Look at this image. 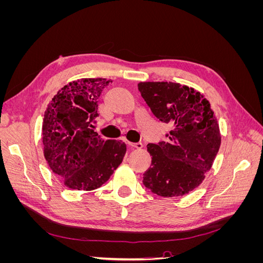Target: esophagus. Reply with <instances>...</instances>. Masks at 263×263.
<instances>
[{"label":"esophagus","mask_w":263,"mask_h":263,"mask_svg":"<svg viewBox=\"0 0 263 263\" xmlns=\"http://www.w3.org/2000/svg\"><path fill=\"white\" fill-rule=\"evenodd\" d=\"M126 144L133 147V148H137V149H140L142 148V144L141 142H130V141H126Z\"/></svg>","instance_id":"1"}]
</instances>
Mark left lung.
Masks as SVG:
<instances>
[{
    "instance_id": "8db88e82",
    "label": "left lung",
    "mask_w": 263,
    "mask_h": 263,
    "mask_svg": "<svg viewBox=\"0 0 263 263\" xmlns=\"http://www.w3.org/2000/svg\"><path fill=\"white\" fill-rule=\"evenodd\" d=\"M138 90L153 114L171 128L166 141L147 145L151 165L142 182L163 197L187 194L201 184L220 146L210 102L180 83L140 82Z\"/></svg>"
}]
</instances>
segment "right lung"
<instances>
[{
  "label": "right lung",
  "instance_id": "1",
  "mask_svg": "<svg viewBox=\"0 0 263 263\" xmlns=\"http://www.w3.org/2000/svg\"><path fill=\"white\" fill-rule=\"evenodd\" d=\"M110 80L81 79L54 95L43 122L44 155L55 176L73 190L92 191L122 163L126 145L104 140L93 128L98 100Z\"/></svg>",
  "mask_w": 263,
  "mask_h": 263
}]
</instances>
